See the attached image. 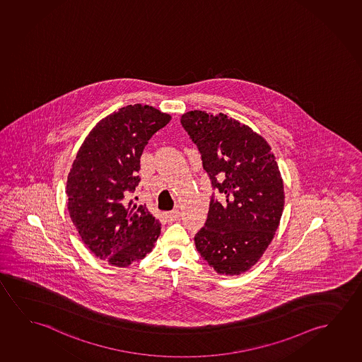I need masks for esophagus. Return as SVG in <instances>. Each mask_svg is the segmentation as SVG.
<instances>
[{"label": "esophagus", "mask_w": 362, "mask_h": 362, "mask_svg": "<svg viewBox=\"0 0 362 362\" xmlns=\"http://www.w3.org/2000/svg\"><path fill=\"white\" fill-rule=\"evenodd\" d=\"M180 211H178L177 209H175L173 211H170V213H166V218L168 221H176L180 218Z\"/></svg>", "instance_id": "obj_1"}]
</instances>
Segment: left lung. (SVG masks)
<instances>
[{"label":"left lung","mask_w":362,"mask_h":362,"mask_svg":"<svg viewBox=\"0 0 362 362\" xmlns=\"http://www.w3.org/2000/svg\"><path fill=\"white\" fill-rule=\"evenodd\" d=\"M181 124L221 197L211 195L196 249L218 274L239 276L258 262L279 226L284 189L276 158L264 138L223 113L191 110Z\"/></svg>","instance_id":"1"}]
</instances>
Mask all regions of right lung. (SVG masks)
Returning <instances> with one entry per match:
<instances>
[{
    "label": "right lung",
    "instance_id": "1",
    "mask_svg": "<svg viewBox=\"0 0 362 362\" xmlns=\"http://www.w3.org/2000/svg\"><path fill=\"white\" fill-rule=\"evenodd\" d=\"M170 121L153 107L127 105L99 122L76 153L66 181L70 218L86 247L110 264L144 259L161 234L158 220L131 196L146 144Z\"/></svg>",
    "mask_w": 362,
    "mask_h": 362
}]
</instances>
